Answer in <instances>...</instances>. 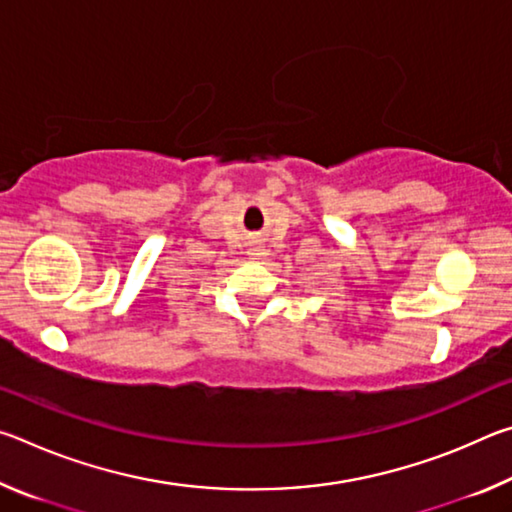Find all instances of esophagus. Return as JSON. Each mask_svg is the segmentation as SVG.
<instances>
[{
    "instance_id": "obj_1",
    "label": "esophagus",
    "mask_w": 512,
    "mask_h": 512,
    "mask_svg": "<svg viewBox=\"0 0 512 512\" xmlns=\"http://www.w3.org/2000/svg\"><path fill=\"white\" fill-rule=\"evenodd\" d=\"M250 259H264L266 257V248L264 246H253L250 248Z\"/></svg>"
}]
</instances>
